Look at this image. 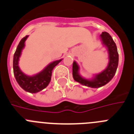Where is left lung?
Listing matches in <instances>:
<instances>
[{"instance_id":"8db88e82","label":"left lung","mask_w":134,"mask_h":134,"mask_svg":"<svg viewBox=\"0 0 134 134\" xmlns=\"http://www.w3.org/2000/svg\"><path fill=\"white\" fill-rule=\"evenodd\" d=\"M100 38L102 43L107 48L109 54V64L101 72L94 75L91 80L86 79L79 74V66L75 61L72 64V76L74 80L81 85L91 88H99L107 84L115 74L119 62V54L115 43L107 32H103Z\"/></svg>"}]
</instances>
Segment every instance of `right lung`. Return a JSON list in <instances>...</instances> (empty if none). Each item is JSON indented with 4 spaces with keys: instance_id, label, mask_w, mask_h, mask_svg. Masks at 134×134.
Segmentation results:
<instances>
[{
    "instance_id": "1",
    "label": "right lung",
    "mask_w": 134,
    "mask_h": 134,
    "mask_svg": "<svg viewBox=\"0 0 134 134\" xmlns=\"http://www.w3.org/2000/svg\"><path fill=\"white\" fill-rule=\"evenodd\" d=\"M29 35H26L20 41L13 57V72L15 79L21 88L27 92L36 93L46 88L50 82L52 73L54 68L58 64L62 59L51 62L46 68L34 76H27L21 70L19 66V60L21 52L25 47V42Z\"/></svg>"
}]
</instances>
